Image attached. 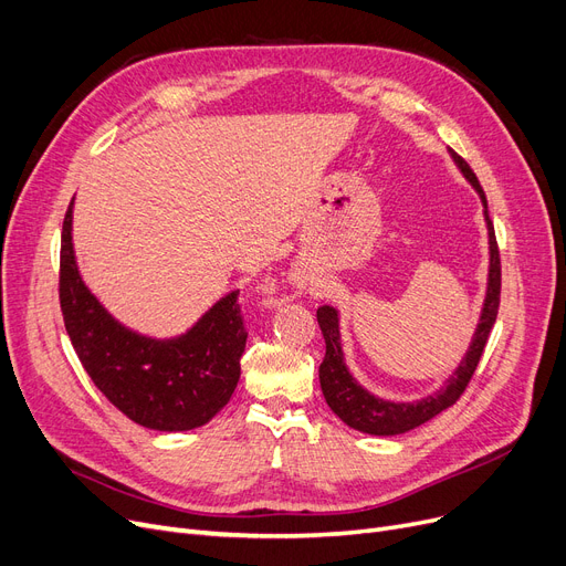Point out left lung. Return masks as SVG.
<instances>
[{"label":"left lung","mask_w":566,"mask_h":566,"mask_svg":"<svg viewBox=\"0 0 566 566\" xmlns=\"http://www.w3.org/2000/svg\"><path fill=\"white\" fill-rule=\"evenodd\" d=\"M450 157H453V163L473 186V190L479 192V197L483 201L485 224H488L490 269H488V290H485V302H483L479 327H476V332H473L467 355L462 357L453 376L446 380L443 388H439L434 395H427L418 401H388V399H380V397L371 395L353 378V374L346 367L344 350H342L338 311L334 306H321L318 308V325L325 336V359H323L321 371H318L321 388H323V395H325V401L329 409L348 427L357 429V432L374 434V437L403 434V432H409V429H416L422 422L432 420L434 416L446 411L448 406H453L462 397L464 388L469 386L473 371H476L479 359L488 344L490 329L496 321V311H500V292H502V264H500V248H496V239H494V228H492V220L488 213V199H485V192L479 184L476 174L471 171V167L462 160V157L455 150H450Z\"/></svg>","instance_id":"8db88e82"}]
</instances>
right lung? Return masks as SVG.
I'll return each instance as SVG.
<instances>
[{
    "label": "right lung",
    "instance_id": "1",
    "mask_svg": "<svg viewBox=\"0 0 566 566\" xmlns=\"http://www.w3.org/2000/svg\"><path fill=\"white\" fill-rule=\"evenodd\" d=\"M66 209L60 243V306L66 334L99 392L129 420L157 432L207 424L230 401L248 332L228 292L186 332L153 338L118 323L78 274Z\"/></svg>",
    "mask_w": 566,
    "mask_h": 566
}]
</instances>
